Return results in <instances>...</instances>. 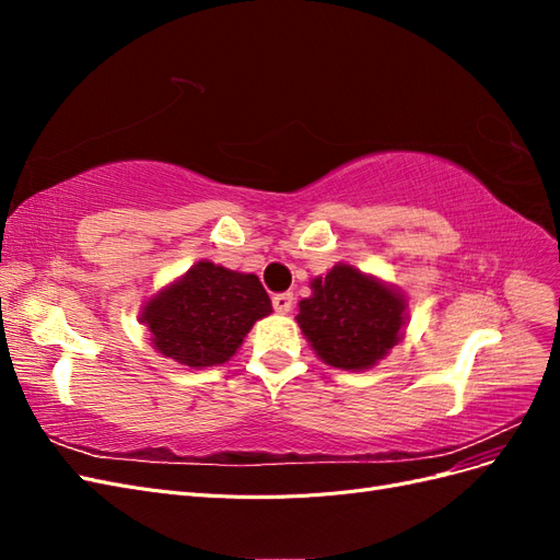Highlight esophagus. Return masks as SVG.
<instances>
[{
  "mask_svg": "<svg viewBox=\"0 0 560 560\" xmlns=\"http://www.w3.org/2000/svg\"><path fill=\"white\" fill-rule=\"evenodd\" d=\"M292 306H294V296H292L290 292H282V294H276V296H273V308H276V313L287 315V313L292 311Z\"/></svg>",
  "mask_w": 560,
  "mask_h": 560,
  "instance_id": "1",
  "label": "esophagus"
}]
</instances>
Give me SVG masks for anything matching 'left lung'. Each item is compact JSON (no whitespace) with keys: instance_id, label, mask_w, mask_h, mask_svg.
<instances>
[{"instance_id":"8db88e82","label":"left lung","mask_w":560,"mask_h":560,"mask_svg":"<svg viewBox=\"0 0 560 560\" xmlns=\"http://www.w3.org/2000/svg\"><path fill=\"white\" fill-rule=\"evenodd\" d=\"M313 296L299 303L296 322L313 350L338 369H369L397 346L406 301L389 287L338 264L313 280Z\"/></svg>"}]
</instances>
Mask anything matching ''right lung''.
<instances>
[{"mask_svg":"<svg viewBox=\"0 0 560 560\" xmlns=\"http://www.w3.org/2000/svg\"><path fill=\"white\" fill-rule=\"evenodd\" d=\"M270 311L257 276L200 261L147 303L142 322L165 358L200 369L226 362Z\"/></svg>","mask_w":560,"mask_h":560,"instance_id":"1","label":"right lung"}]
</instances>
